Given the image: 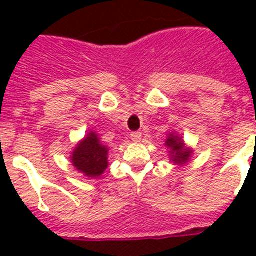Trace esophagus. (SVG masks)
Listing matches in <instances>:
<instances>
[{
    "instance_id": "obj_1",
    "label": "esophagus",
    "mask_w": 256,
    "mask_h": 256,
    "mask_svg": "<svg viewBox=\"0 0 256 256\" xmlns=\"http://www.w3.org/2000/svg\"><path fill=\"white\" fill-rule=\"evenodd\" d=\"M142 133L141 132H132L130 133V138H132L133 142H140L141 141Z\"/></svg>"
}]
</instances>
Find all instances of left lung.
<instances>
[{
	"instance_id": "1",
	"label": "left lung",
	"mask_w": 256,
	"mask_h": 256,
	"mask_svg": "<svg viewBox=\"0 0 256 256\" xmlns=\"http://www.w3.org/2000/svg\"><path fill=\"white\" fill-rule=\"evenodd\" d=\"M166 146L170 148L169 152H172V160L177 164H183L188 160L190 155H191V151L188 148H184L183 146V141L177 137V136L170 134L169 138L166 140Z\"/></svg>"
}]
</instances>
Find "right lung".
I'll list each match as a JSON object with an SVG mask.
<instances>
[{"mask_svg":"<svg viewBox=\"0 0 256 256\" xmlns=\"http://www.w3.org/2000/svg\"><path fill=\"white\" fill-rule=\"evenodd\" d=\"M72 160L74 166L87 177H98L108 168V148L101 144L96 133L91 132L76 146Z\"/></svg>","mask_w":256,"mask_h":256,"instance_id":"add662e5","label":"right lung"}]
</instances>
